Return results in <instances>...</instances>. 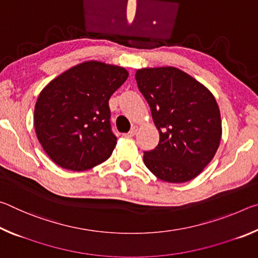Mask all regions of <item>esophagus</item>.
Instances as JSON below:
<instances>
[{
  "label": "esophagus",
  "mask_w": 258,
  "mask_h": 258,
  "mask_svg": "<svg viewBox=\"0 0 258 258\" xmlns=\"http://www.w3.org/2000/svg\"><path fill=\"white\" fill-rule=\"evenodd\" d=\"M138 131H139V126H138V125H134L133 127H132V130H131L128 133H126V137H127V138L134 137V135L138 133Z\"/></svg>",
  "instance_id": "obj_1"
}]
</instances>
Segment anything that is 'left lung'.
<instances>
[{
  "mask_svg": "<svg viewBox=\"0 0 258 258\" xmlns=\"http://www.w3.org/2000/svg\"><path fill=\"white\" fill-rule=\"evenodd\" d=\"M135 80L159 132L158 146L143 155L148 169L168 183L194 180L211 163L222 138L213 93L175 67L138 69Z\"/></svg>",
  "mask_w": 258,
  "mask_h": 258,
  "instance_id": "obj_1",
  "label": "left lung"
}]
</instances>
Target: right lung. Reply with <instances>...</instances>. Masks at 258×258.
<instances>
[{"mask_svg": "<svg viewBox=\"0 0 258 258\" xmlns=\"http://www.w3.org/2000/svg\"><path fill=\"white\" fill-rule=\"evenodd\" d=\"M127 77L123 67L90 60L60 74L41 91L34 109L35 132L56 165L82 172L111 156L117 139L108 101Z\"/></svg>", "mask_w": 258, "mask_h": 258, "instance_id": "obj_1", "label": "right lung"}]
</instances>
